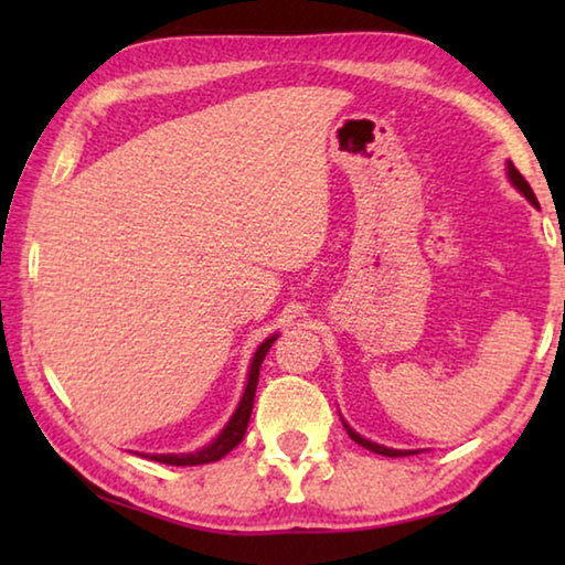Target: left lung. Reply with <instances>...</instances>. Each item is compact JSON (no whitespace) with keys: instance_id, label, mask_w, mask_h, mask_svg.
<instances>
[{"instance_id":"left-lung-1","label":"left lung","mask_w":565,"mask_h":565,"mask_svg":"<svg viewBox=\"0 0 565 565\" xmlns=\"http://www.w3.org/2000/svg\"><path fill=\"white\" fill-rule=\"evenodd\" d=\"M505 177H509V181L511 184L521 191V194L529 199V202L539 209V199H535V194H533V189L529 186V181H525L523 177H521V171L513 167V161H505ZM343 420V418H341ZM343 428H347L349 431V436L353 438V441H356L359 446H363V448H369V451H374V454H381V456H388V458H398V456H414V454H418V451H401V448H388V446H381V444H374V441H369V438H363L361 434H356L353 431V428L347 424V420H343Z\"/></svg>"}]
</instances>
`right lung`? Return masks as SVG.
<instances>
[{"label": "right lung", "mask_w": 565, "mask_h": 565, "mask_svg": "<svg viewBox=\"0 0 565 565\" xmlns=\"http://www.w3.org/2000/svg\"><path fill=\"white\" fill-rule=\"evenodd\" d=\"M276 339H279V333H271L269 339H264L259 343V349H256L252 363H248V374H246V386H244L242 401H238V406L234 408L232 418L226 420V426L222 428V431H218V436L214 438L212 444H206V446L196 448V451H189V454H139V456L151 458V461H159V463H169V466H202V463L218 461V458H224L234 446L242 444V438L246 434V426H248V418H252L256 384H259V369L264 363V356L269 353L271 343Z\"/></svg>", "instance_id": "right-lung-1"}]
</instances>
